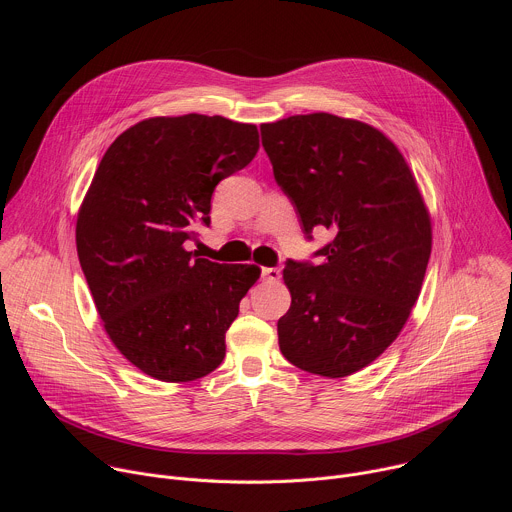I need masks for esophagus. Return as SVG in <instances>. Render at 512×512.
Masks as SVG:
<instances>
[{"label":"esophagus","mask_w":512,"mask_h":512,"mask_svg":"<svg viewBox=\"0 0 512 512\" xmlns=\"http://www.w3.org/2000/svg\"><path fill=\"white\" fill-rule=\"evenodd\" d=\"M261 277H263V281L275 283V281H279V277H281V271H279V267H263V271H261Z\"/></svg>","instance_id":"34e87169"}]
</instances>
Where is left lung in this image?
<instances>
[{
	"instance_id": "1",
	"label": "left lung",
	"mask_w": 512,
	"mask_h": 512,
	"mask_svg": "<svg viewBox=\"0 0 512 512\" xmlns=\"http://www.w3.org/2000/svg\"><path fill=\"white\" fill-rule=\"evenodd\" d=\"M273 176L306 235L332 233L318 265L287 261L291 306L279 350L298 369L342 379L399 336L431 253V216L397 145L377 127L332 113L261 125Z\"/></svg>"
}]
</instances>
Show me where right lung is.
Listing matches in <instances>:
<instances>
[{
  "label": "right lung",
  "instance_id": "obj_1",
  "mask_svg": "<svg viewBox=\"0 0 512 512\" xmlns=\"http://www.w3.org/2000/svg\"><path fill=\"white\" fill-rule=\"evenodd\" d=\"M259 150V131L221 115L148 117L107 148L77 214V253L101 324L141 373L164 383L206 377L259 279L186 251L210 223V196Z\"/></svg>",
  "mask_w": 512,
  "mask_h": 512
}]
</instances>
